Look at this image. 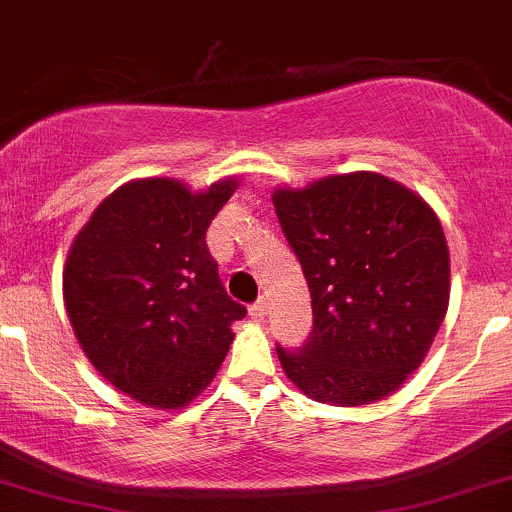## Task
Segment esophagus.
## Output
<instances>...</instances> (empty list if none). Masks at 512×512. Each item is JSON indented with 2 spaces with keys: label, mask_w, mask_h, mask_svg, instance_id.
I'll return each mask as SVG.
<instances>
[{
  "label": "esophagus",
  "mask_w": 512,
  "mask_h": 512,
  "mask_svg": "<svg viewBox=\"0 0 512 512\" xmlns=\"http://www.w3.org/2000/svg\"><path fill=\"white\" fill-rule=\"evenodd\" d=\"M267 312H270V299H267V297H260V299H257V302L250 307V314H252V317H255V319H265Z\"/></svg>",
  "instance_id": "esophagus-1"
}]
</instances>
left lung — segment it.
Returning a JSON list of instances; mask_svg holds the SVG:
<instances>
[{"mask_svg": "<svg viewBox=\"0 0 512 512\" xmlns=\"http://www.w3.org/2000/svg\"><path fill=\"white\" fill-rule=\"evenodd\" d=\"M275 213L312 294V334L277 344L309 399L364 406L399 389L426 356L451 292L436 213L396 180L349 173L275 190Z\"/></svg>", "mask_w": 512, "mask_h": 512, "instance_id": "1", "label": "left lung"}]
</instances>
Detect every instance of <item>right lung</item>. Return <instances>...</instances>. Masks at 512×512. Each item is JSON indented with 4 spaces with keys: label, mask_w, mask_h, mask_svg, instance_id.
Returning a JSON list of instances; mask_svg holds the SVG:
<instances>
[{
    "label": "right lung",
    "mask_w": 512,
    "mask_h": 512,
    "mask_svg": "<svg viewBox=\"0 0 512 512\" xmlns=\"http://www.w3.org/2000/svg\"><path fill=\"white\" fill-rule=\"evenodd\" d=\"M235 180L190 193L146 178L108 195L66 257L64 299L76 339L116 389L178 409L213 381L247 309L227 297L205 242Z\"/></svg>",
    "instance_id": "obj_1"
}]
</instances>
